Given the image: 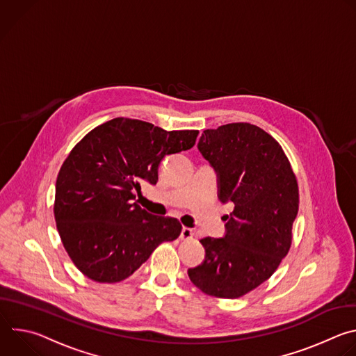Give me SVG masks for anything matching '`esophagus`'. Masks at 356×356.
Returning a JSON list of instances; mask_svg holds the SVG:
<instances>
[{"instance_id": "34e87169", "label": "esophagus", "mask_w": 356, "mask_h": 356, "mask_svg": "<svg viewBox=\"0 0 356 356\" xmlns=\"http://www.w3.org/2000/svg\"><path fill=\"white\" fill-rule=\"evenodd\" d=\"M180 238H181L183 241L191 239V238H193V229H190V228H187V227H183V229H181V232H180Z\"/></svg>"}]
</instances>
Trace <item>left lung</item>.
Instances as JSON below:
<instances>
[{"label":"left lung","mask_w":356,"mask_h":356,"mask_svg":"<svg viewBox=\"0 0 356 356\" xmlns=\"http://www.w3.org/2000/svg\"><path fill=\"white\" fill-rule=\"evenodd\" d=\"M200 154L214 168L218 198L231 202L222 238H202L206 258L187 270L202 293L236 298L268 280L291 245L298 186L279 142L257 125L206 129Z\"/></svg>","instance_id":"obj_1"}]
</instances>
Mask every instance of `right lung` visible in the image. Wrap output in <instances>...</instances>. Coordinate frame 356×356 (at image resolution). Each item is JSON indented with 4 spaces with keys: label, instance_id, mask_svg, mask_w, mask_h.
Segmentation results:
<instances>
[{
    "label": "right lung",
    "instance_id": "right-lung-1",
    "mask_svg": "<svg viewBox=\"0 0 356 356\" xmlns=\"http://www.w3.org/2000/svg\"><path fill=\"white\" fill-rule=\"evenodd\" d=\"M197 135L114 118L72 149L58 175L54 211L63 246L83 275L121 282L162 242L180 235L176 218L149 214L135 197L142 181L156 184L162 159L193 147Z\"/></svg>",
    "mask_w": 356,
    "mask_h": 356
}]
</instances>
